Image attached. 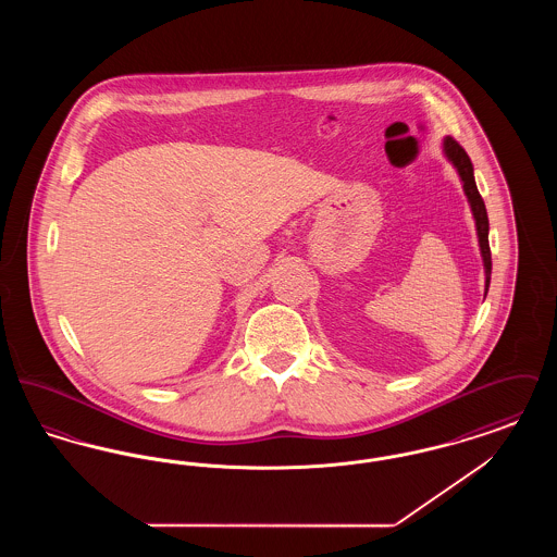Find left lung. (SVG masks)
Listing matches in <instances>:
<instances>
[{
  "mask_svg": "<svg viewBox=\"0 0 557 557\" xmlns=\"http://www.w3.org/2000/svg\"><path fill=\"white\" fill-rule=\"evenodd\" d=\"M443 154L447 157L453 169L457 171L461 186H463V194L468 198V205L474 214V223H476L478 246H480V257H482V265H484V296L488 292V284H491V248H488V214H486V207L482 196L478 194L476 180H474V166L472 160L466 154V150L453 139V137H445L443 139Z\"/></svg>",
  "mask_w": 557,
  "mask_h": 557,
  "instance_id": "left-lung-1",
  "label": "left lung"
}]
</instances>
